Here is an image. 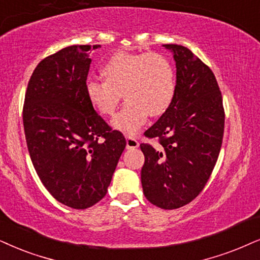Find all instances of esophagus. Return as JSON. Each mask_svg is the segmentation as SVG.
<instances>
[{
    "label": "esophagus",
    "mask_w": 260,
    "mask_h": 260,
    "mask_svg": "<svg viewBox=\"0 0 260 260\" xmlns=\"http://www.w3.org/2000/svg\"><path fill=\"white\" fill-rule=\"evenodd\" d=\"M126 140H127V144H126L127 149L133 150V149H137V147L139 146V141H138L133 136H127Z\"/></svg>",
    "instance_id": "1"
}]
</instances>
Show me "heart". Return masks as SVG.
I'll use <instances>...</instances> for the list:
<instances>
[{"label":"heart","instance_id":"obj_1","mask_svg":"<svg viewBox=\"0 0 260 260\" xmlns=\"http://www.w3.org/2000/svg\"><path fill=\"white\" fill-rule=\"evenodd\" d=\"M101 73L106 80L88 79L85 84L86 96L98 113L110 116L119 106L122 92L126 103L111 122L121 132H137L149 114L160 116L175 98V68L158 52L115 51L102 66Z\"/></svg>","mask_w":260,"mask_h":260}]
</instances>
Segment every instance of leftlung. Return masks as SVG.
<instances>
[{
    "label": "left lung",
    "instance_id": "obj_1",
    "mask_svg": "<svg viewBox=\"0 0 260 260\" xmlns=\"http://www.w3.org/2000/svg\"><path fill=\"white\" fill-rule=\"evenodd\" d=\"M176 62L172 106L144 136L141 185L146 199L164 210L179 209L199 196L211 176L224 132L222 93L212 71L182 45L166 44Z\"/></svg>",
    "mask_w": 260,
    "mask_h": 260
}]
</instances>
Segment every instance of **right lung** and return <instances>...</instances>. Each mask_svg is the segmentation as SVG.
<instances>
[{
	"label": "right lung",
	"mask_w": 260,
	"mask_h": 260,
	"mask_svg": "<svg viewBox=\"0 0 260 260\" xmlns=\"http://www.w3.org/2000/svg\"><path fill=\"white\" fill-rule=\"evenodd\" d=\"M101 45H72L42 60L29 78L22 121L39 179L57 202L87 209L107 194L126 139L86 96L91 58Z\"/></svg>",
	"instance_id": "right-lung-1"
}]
</instances>
